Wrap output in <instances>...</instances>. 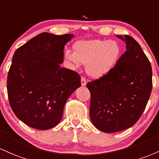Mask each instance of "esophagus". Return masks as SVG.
<instances>
[{"instance_id": "1", "label": "esophagus", "mask_w": 159, "mask_h": 159, "mask_svg": "<svg viewBox=\"0 0 159 159\" xmlns=\"http://www.w3.org/2000/svg\"><path fill=\"white\" fill-rule=\"evenodd\" d=\"M81 85H83V86H84V85H86V80L83 76H82L81 77Z\"/></svg>"}]
</instances>
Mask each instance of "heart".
Returning <instances> with one entry per match:
<instances>
[{"mask_svg": "<svg viewBox=\"0 0 159 159\" xmlns=\"http://www.w3.org/2000/svg\"><path fill=\"white\" fill-rule=\"evenodd\" d=\"M74 50L65 52L66 59L75 67L86 64L85 72L94 78L109 74L122 56V48L115 40H80L74 43Z\"/></svg>", "mask_w": 159, "mask_h": 159, "instance_id": "b5f03b06", "label": "heart"}]
</instances>
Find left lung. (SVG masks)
<instances>
[{"instance_id":"obj_1","label":"left lung","mask_w":159,"mask_h":159,"mask_svg":"<svg viewBox=\"0 0 159 159\" xmlns=\"http://www.w3.org/2000/svg\"><path fill=\"white\" fill-rule=\"evenodd\" d=\"M127 50L107 74L87 83L90 118L100 131L113 133L131 128L140 118L150 96V62L132 37L118 35Z\"/></svg>"}]
</instances>
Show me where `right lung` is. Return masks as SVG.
<instances>
[{"mask_svg":"<svg viewBox=\"0 0 159 159\" xmlns=\"http://www.w3.org/2000/svg\"><path fill=\"white\" fill-rule=\"evenodd\" d=\"M73 37L43 32L14 53L7 76L9 102L30 127L47 130L57 125L67 99L81 85L77 73L60 66L65 44Z\"/></svg>","mask_w":159,"mask_h":159,"instance_id":"right-lung-1","label":"right lung"}]
</instances>
